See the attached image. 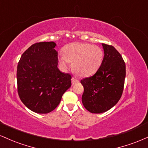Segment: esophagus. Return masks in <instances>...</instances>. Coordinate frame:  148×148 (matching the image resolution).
Listing matches in <instances>:
<instances>
[{
  "label": "esophagus",
  "mask_w": 148,
  "mask_h": 148,
  "mask_svg": "<svg viewBox=\"0 0 148 148\" xmlns=\"http://www.w3.org/2000/svg\"><path fill=\"white\" fill-rule=\"evenodd\" d=\"M78 82H79V79H77L76 78H74V77L72 78V85H75L76 84H77Z\"/></svg>",
  "instance_id": "esophagus-1"
}]
</instances>
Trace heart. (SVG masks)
I'll use <instances>...</instances> for the list:
<instances>
[{"label":"heart","mask_w":148,"mask_h":148,"mask_svg":"<svg viewBox=\"0 0 148 148\" xmlns=\"http://www.w3.org/2000/svg\"><path fill=\"white\" fill-rule=\"evenodd\" d=\"M63 53L58 57L61 67L67 69L69 62H72V69L84 77L95 74L101 67L103 58L102 49L88 43L69 44L64 48Z\"/></svg>","instance_id":"b5f03b06"}]
</instances>
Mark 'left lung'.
I'll return each instance as SVG.
<instances>
[{
    "instance_id": "obj_1",
    "label": "left lung",
    "mask_w": 148,
    "mask_h": 148,
    "mask_svg": "<svg viewBox=\"0 0 148 148\" xmlns=\"http://www.w3.org/2000/svg\"><path fill=\"white\" fill-rule=\"evenodd\" d=\"M104 57L101 67L93 76L81 81L84 88L82 103L92 113L111 109L123 95L126 76L125 62L113 46L102 44Z\"/></svg>"
}]
</instances>
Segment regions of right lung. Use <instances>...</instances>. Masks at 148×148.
I'll use <instances>...</instances> for the list:
<instances>
[{"label": "right lung", "instance_id": "1", "mask_svg": "<svg viewBox=\"0 0 148 148\" xmlns=\"http://www.w3.org/2000/svg\"><path fill=\"white\" fill-rule=\"evenodd\" d=\"M56 44L35 43L22 54L17 66V90L27 108L37 113H48L60 102L71 87L72 76L58 68Z\"/></svg>", "mask_w": 148, "mask_h": 148}]
</instances>
